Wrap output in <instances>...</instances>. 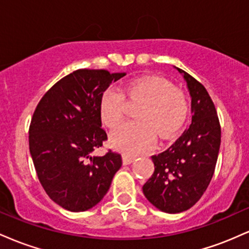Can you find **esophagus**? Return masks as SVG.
Returning a JSON list of instances; mask_svg holds the SVG:
<instances>
[{"label":"esophagus","instance_id":"1","mask_svg":"<svg viewBox=\"0 0 249 249\" xmlns=\"http://www.w3.org/2000/svg\"><path fill=\"white\" fill-rule=\"evenodd\" d=\"M134 160V157L130 156V154H123V164L124 165H128L131 164Z\"/></svg>","mask_w":249,"mask_h":249}]
</instances>
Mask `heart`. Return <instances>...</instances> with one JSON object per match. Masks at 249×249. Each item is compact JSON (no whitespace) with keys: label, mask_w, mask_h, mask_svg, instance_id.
I'll use <instances>...</instances> for the list:
<instances>
[{"label":"heart","mask_w":249,"mask_h":249,"mask_svg":"<svg viewBox=\"0 0 249 249\" xmlns=\"http://www.w3.org/2000/svg\"><path fill=\"white\" fill-rule=\"evenodd\" d=\"M124 97L130 102L142 103L136 112L138 121L121 125L110 137L111 145L127 154H139L152 148L156 134L161 139L172 137L184 126L190 112V103L184 91L161 77H141L126 83L122 92L113 88L104 91L99 113L107 127H116L122 122Z\"/></svg>","instance_id":"b5f03b06"}]
</instances>
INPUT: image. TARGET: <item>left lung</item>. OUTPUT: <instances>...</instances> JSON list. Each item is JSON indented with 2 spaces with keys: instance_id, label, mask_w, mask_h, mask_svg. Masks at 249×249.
I'll return each mask as SVG.
<instances>
[{
  "instance_id": "left-lung-1",
  "label": "left lung",
  "mask_w": 249,
  "mask_h": 249,
  "mask_svg": "<svg viewBox=\"0 0 249 249\" xmlns=\"http://www.w3.org/2000/svg\"><path fill=\"white\" fill-rule=\"evenodd\" d=\"M186 82L192 123L164 152L152 156L154 172L142 186L145 198L165 213L187 211L210 185L221 142L212 99L201 83L174 67Z\"/></svg>"
}]
</instances>
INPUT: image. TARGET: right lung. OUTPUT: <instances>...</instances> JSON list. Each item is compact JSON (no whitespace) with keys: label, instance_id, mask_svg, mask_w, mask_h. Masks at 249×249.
Here are the masks:
<instances>
[{"label":"right lung","instance_id":"add662e5","mask_svg":"<svg viewBox=\"0 0 249 249\" xmlns=\"http://www.w3.org/2000/svg\"><path fill=\"white\" fill-rule=\"evenodd\" d=\"M125 72L79 69L58 81L37 105L29 127V150L37 177L57 205L84 212L107 193L122 166L108 151L91 156L107 141L99 103L104 91Z\"/></svg>","mask_w":249,"mask_h":249}]
</instances>
